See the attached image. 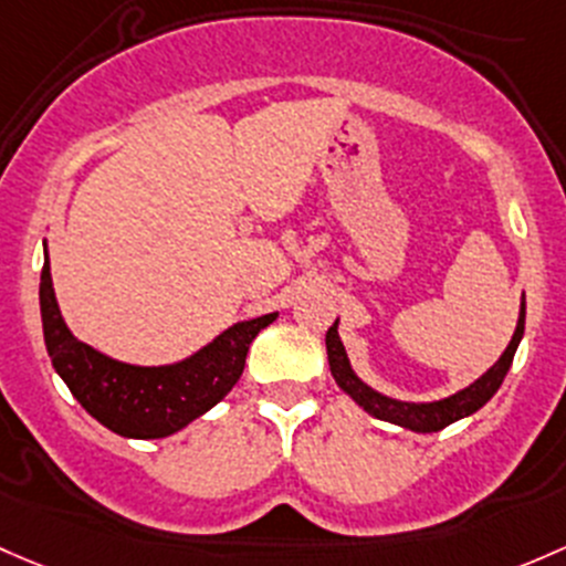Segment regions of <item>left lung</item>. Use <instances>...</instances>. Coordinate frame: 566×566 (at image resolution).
Segmentation results:
<instances>
[{"label": "left lung", "instance_id": "left-lung-1", "mask_svg": "<svg viewBox=\"0 0 566 566\" xmlns=\"http://www.w3.org/2000/svg\"><path fill=\"white\" fill-rule=\"evenodd\" d=\"M523 325H526V301L521 303L518 328H515L513 342L507 344L502 358L493 363L478 382L458 390L455 396L442 398V401H431V403L392 401V398L371 390L368 385H363L360 379L355 377L353 368H349L347 353H344V344L342 338H338L336 323H333L328 333H325V344H328V363H331L333 379H336L338 388L349 392V396H353L368 415H374L377 420H388V423L409 428V431L433 433V431H442V428H448L450 423H455V420L467 418V415L478 412L485 401H491V396L499 390V385H502L504 377H507L510 366H513L515 349H518L521 336H523Z\"/></svg>", "mask_w": 566, "mask_h": 566}]
</instances>
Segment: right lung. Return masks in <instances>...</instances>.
<instances>
[{
	"label": "right lung",
	"mask_w": 566,
	"mask_h": 566,
	"mask_svg": "<svg viewBox=\"0 0 566 566\" xmlns=\"http://www.w3.org/2000/svg\"><path fill=\"white\" fill-rule=\"evenodd\" d=\"M40 314L53 368L92 418L129 439H163L222 401L243 374L249 344L276 319L263 314L228 328L176 366H129L78 342L53 295L51 263L40 273Z\"/></svg>",
	"instance_id": "obj_1"
}]
</instances>
